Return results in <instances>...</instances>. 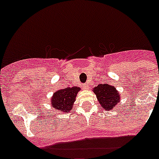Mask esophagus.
I'll return each instance as SVG.
<instances>
[{
  "mask_svg": "<svg viewBox=\"0 0 159 159\" xmlns=\"http://www.w3.org/2000/svg\"><path fill=\"white\" fill-rule=\"evenodd\" d=\"M88 85L87 84H85L84 85V89H87V88H88Z\"/></svg>",
  "mask_w": 159,
  "mask_h": 159,
  "instance_id": "34e87169",
  "label": "esophagus"
}]
</instances>
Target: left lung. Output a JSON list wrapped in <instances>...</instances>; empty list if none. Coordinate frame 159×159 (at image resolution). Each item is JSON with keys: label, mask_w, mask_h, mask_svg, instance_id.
<instances>
[{"label": "left lung", "mask_w": 159, "mask_h": 159, "mask_svg": "<svg viewBox=\"0 0 159 159\" xmlns=\"http://www.w3.org/2000/svg\"><path fill=\"white\" fill-rule=\"evenodd\" d=\"M99 104L104 110L110 111L116 107L120 101V95L116 88L108 84H99L93 88Z\"/></svg>", "instance_id": "1"}]
</instances>
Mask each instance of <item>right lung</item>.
<instances>
[{"instance_id":"1","label":"right lung","mask_w":159,"mask_h":159,"mask_svg":"<svg viewBox=\"0 0 159 159\" xmlns=\"http://www.w3.org/2000/svg\"><path fill=\"white\" fill-rule=\"evenodd\" d=\"M80 88L72 87L57 91L51 99V105L60 113H68L72 109L77 93Z\"/></svg>"}]
</instances>
